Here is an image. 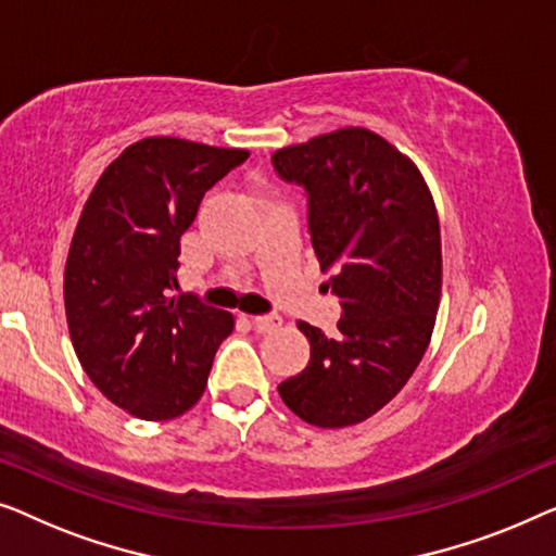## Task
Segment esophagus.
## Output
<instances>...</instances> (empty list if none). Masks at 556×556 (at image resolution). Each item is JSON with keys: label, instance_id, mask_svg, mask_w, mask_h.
Listing matches in <instances>:
<instances>
[{"label": "esophagus", "instance_id": "1", "mask_svg": "<svg viewBox=\"0 0 556 556\" xmlns=\"http://www.w3.org/2000/svg\"><path fill=\"white\" fill-rule=\"evenodd\" d=\"M252 325L256 327V332H275L277 327H281V317H277V315H256V317H252Z\"/></svg>", "mask_w": 556, "mask_h": 556}]
</instances>
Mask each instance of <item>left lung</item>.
<instances>
[{"label":"left lung","mask_w":556,"mask_h":556,"mask_svg":"<svg viewBox=\"0 0 556 556\" xmlns=\"http://www.w3.org/2000/svg\"><path fill=\"white\" fill-rule=\"evenodd\" d=\"M304 186L325 289L342 304L338 334L296 323L309 363L279 386L304 424H363L401 393L431 342L441 304V226L424 174L378 132L348 128L271 155Z\"/></svg>","instance_id":"1"}]
</instances>
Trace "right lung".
<instances>
[{"mask_svg": "<svg viewBox=\"0 0 556 556\" xmlns=\"http://www.w3.org/2000/svg\"><path fill=\"white\" fill-rule=\"evenodd\" d=\"M244 148L151 136L125 148L85 201L65 264L75 355L113 405L143 420L184 416L206 390L231 312L178 287L181 237Z\"/></svg>", "mask_w": 556, "mask_h": 556, "instance_id": "1", "label": "right lung"}]
</instances>
